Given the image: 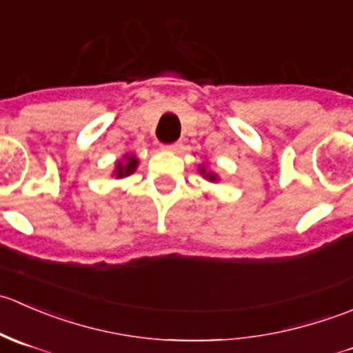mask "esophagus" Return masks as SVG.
<instances>
[{
  "mask_svg": "<svg viewBox=\"0 0 353 353\" xmlns=\"http://www.w3.org/2000/svg\"><path fill=\"white\" fill-rule=\"evenodd\" d=\"M181 148H183V145H181V143H172V145H165V147H163V150L172 152V154H177V152H181Z\"/></svg>",
  "mask_w": 353,
  "mask_h": 353,
  "instance_id": "obj_1",
  "label": "esophagus"
}]
</instances>
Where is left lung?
Returning a JSON list of instances; mask_svg holds the SVG:
<instances>
[{
  "label": "left lung",
  "mask_w": 353,
  "mask_h": 353,
  "mask_svg": "<svg viewBox=\"0 0 353 353\" xmlns=\"http://www.w3.org/2000/svg\"><path fill=\"white\" fill-rule=\"evenodd\" d=\"M208 163H199L198 165V172L201 174V177H205L206 181H210V183H219L220 181V177H219V174L216 172H213V170H208Z\"/></svg>",
  "instance_id": "left-lung-1"
}]
</instances>
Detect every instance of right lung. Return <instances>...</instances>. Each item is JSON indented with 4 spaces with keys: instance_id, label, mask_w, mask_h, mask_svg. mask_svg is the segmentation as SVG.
<instances>
[{
    "instance_id": "right-lung-1",
    "label": "right lung",
    "mask_w": 353,
    "mask_h": 353,
    "mask_svg": "<svg viewBox=\"0 0 353 353\" xmlns=\"http://www.w3.org/2000/svg\"><path fill=\"white\" fill-rule=\"evenodd\" d=\"M138 163H140V160H138L137 155L124 154L123 159L116 160V163H114V170L110 176L116 177V179H123V177L131 176V174L138 169Z\"/></svg>"
}]
</instances>
